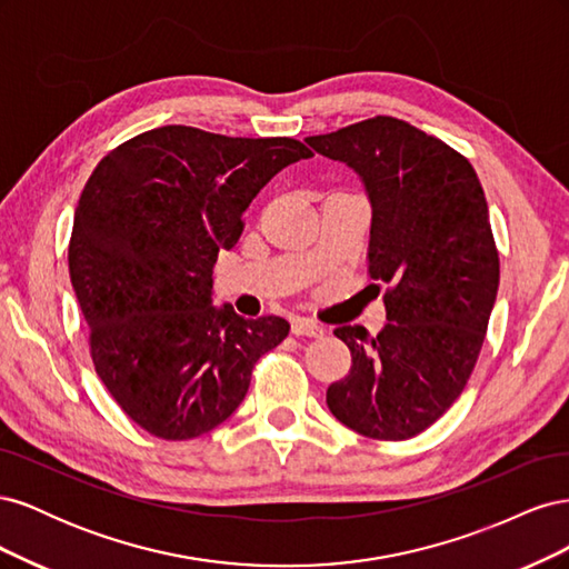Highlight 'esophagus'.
<instances>
[{
	"instance_id": "34e87169",
	"label": "esophagus",
	"mask_w": 569,
	"mask_h": 569,
	"mask_svg": "<svg viewBox=\"0 0 569 569\" xmlns=\"http://www.w3.org/2000/svg\"><path fill=\"white\" fill-rule=\"evenodd\" d=\"M291 332L299 337H320L325 330H322V325H318L316 320L297 316V318H291Z\"/></svg>"
}]
</instances>
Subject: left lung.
Wrapping results in <instances>:
<instances>
[{
  "label": "left lung",
  "mask_w": 569,
  "mask_h": 569,
  "mask_svg": "<svg viewBox=\"0 0 569 569\" xmlns=\"http://www.w3.org/2000/svg\"><path fill=\"white\" fill-rule=\"evenodd\" d=\"M306 142L363 180L368 272L387 284L380 335L335 330L351 370L327 389V406L358 435L410 439L453 406L485 343L501 272L485 189L462 153L391 116Z\"/></svg>",
  "instance_id": "1"
}]
</instances>
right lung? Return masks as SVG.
Here are the masks:
<instances>
[{
	"mask_svg": "<svg viewBox=\"0 0 569 569\" xmlns=\"http://www.w3.org/2000/svg\"><path fill=\"white\" fill-rule=\"evenodd\" d=\"M311 149L291 137L163 126L109 151L84 184L68 270L99 380L166 441L194 439L244 401L256 360L289 335L278 316L211 306L213 263L272 176Z\"/></svg>",
	"mask_w": 569,
	"mask_h": 569,
	"instance_id": "right-lung-1",
	"label": "right lung"
}]
</instances>
